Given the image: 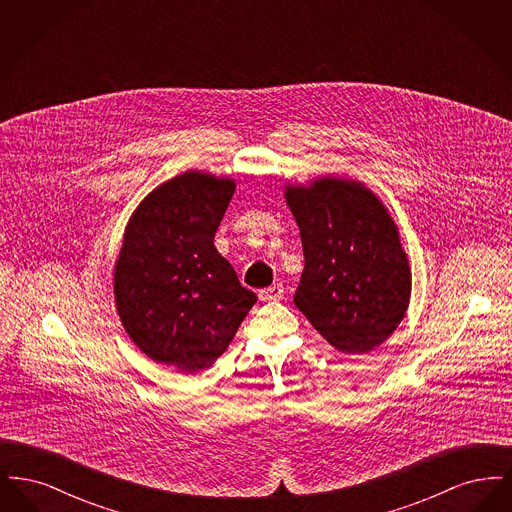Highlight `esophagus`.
Returning <instances> with one entry per match:
<instances>
[{
	"label": "esophagus",
	"instance_id": "34e87169",
	"mask_svg": "<svg viewBox=\"0 0 512 512\" xmlns=\"http://www.w3.org/2000/svg\"><path fill=\"white\" fill-rule=\"evenodd\" d=\"M261 301H280L284 297V286L278 282V284H272L270 288H265L259 293Z\"/></svg>",
	"mask_w": 512,
	"mask_h": 512
}]
</instances>
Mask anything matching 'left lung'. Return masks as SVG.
I'll list each match as a JSON object with an SVG mask.
<instances>
[{"label": "left lung", "instance_id": "obj_1", "mask_svg": "<svg viewBox=\"0 0 512 512\" xmlns=\"http://www.w3.org/2000/svg\"><path fill=\"white\" fill-rule=\"evenodd\" d=\"M284 197L305 255L297 309L341 353L372 351L411 301V267L388 207L363 182L334 174L286 184Z\"/></svg>", "mask_w": 512, "mask_h": 512}]
</instances>
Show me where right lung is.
Masks as SVG:
<instances>
[{"label":"right lung","mask_w":512,"mask_h":512,"mask_svg":"<svg viewBox=\"0 0 512 512\" xmlns=\"http://www.w3.org/2000/svg\"><path fill=\"white\" fill-rule=\"evenodd\" d=\"M234 190L232 178L182 172L149 192L124 228L115 305L155 363L180 372L213 365L257 301L213 244Z\"/></svg>","instance_id":"add662e5"}]
</instances>
